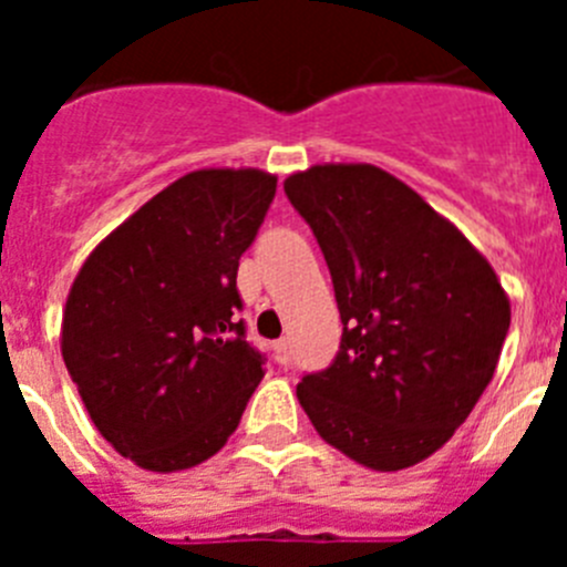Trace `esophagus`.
Returning <instances> with one entry per match:
<instances>
[{"instance_id":"obj_1","label":"esophagus","mask_w":567,"mask_h":567,"mask_svg":"<svg viewBox=\"0 0 567 567\" xmlns=\"http://www.w3.org/2000/svg\"><path fill=\"white\" fill-rule=\"evenodd\" d=\"M275 358H278V363H284V365L289 363V358H292V352H289V340H287V338L278 340V343H275Z\"/></svg>"}]
</instances>
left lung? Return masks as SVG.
Instances as JSON below:
<instances>
[{
  "label": "left lung",
  "instance_id": "obj_1",
  "mask_svg": "<svg viewBox=\"0 0 567 567\" xmlns=\"http://www.w3.org/2000/svg\"><path fill=\"white\" fill-rule=\"evenodd\" d=\"M332 272L343 338L298 383L315 432L374 471L443 449L494 378L511 303L488 260L374 164H315L284 182Z\"/></svg>",
  "mask_w": 567,
  "mask_h": 567
}]
</instances>
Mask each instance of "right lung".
Masks as SVG:
<instances>
[{
    "mask_svg": "<svg viewBox=\"0 0 567 567\" xmlns=\"http://www.w3.org/2000/svg\"><path fill=\"white\" fill-rule=\"evenodd\" d=\"M275 187L255 167L182 175L70 287L64 365L102 437L138 468L169 474L221 452L264 378L235 278Z\"/></svg>",
    "mask_w": 567,
    "mask_h": 567,
    "instance_id": "right-lung-1",
    "label": "right lung"
}]
</instances>
